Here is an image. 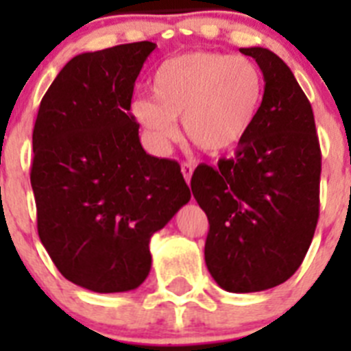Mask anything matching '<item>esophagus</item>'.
Wrapping results in <instances>:
<instances>
[{"label": "esophagus", "mask_w": 351, "mask_h": 351, "mask_svg": "<svg viewBox=\"0 0 351 351\" xmlns=\"http://www.w3.org/2000/svg\"><path fill=\"white\" fill-rule=\"evenodd\" d=\"M181 170H182V176H184L186 182L191 181V173H193V165L191 163H188V161H184L181 165Z\"/></svg>", "instance_id": "esophagus-1"}]
</instances>
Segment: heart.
I'll list each match as a JSON object with an SVG mask.
<instances>
[{
	"instance_id": "1",
	"label": "heart",
	"mask_w": 351,
	"mask_h": 351,
	"mask_svg": "<svg viewBox=\"0 0 351 351\" xmlns=\"http://www.w3.org/2000/svg\"><path fill=\"white\" fill-rule=\"evenodd\" d=\"M153 98H137L133 117L156 145L176 138L181 117L188 141L204 153L234 149L256 123L265 96L260 68L246 58L195 51L163 61L151 80Z\"/></svg>"
}]
</instances>
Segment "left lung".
<instances>
[{
    "label": "left lung",
    "instance_id": "8db88e82",
    "mask_svg": "<svg viewBox=\"0 0 351 351\" xmlns=\"http://www.w3.org/2000/svg\"><path fill=\"white\" fill-rule=\"evenodd\" d=\"M265 80L260 116L232 158L198 165L191 191L209 219L206 263L226 291L285 283L300 267L320 214L322 151L308 96L269 49H241Z\"/></svg>",
    "mask_w": 351,
    "mask_h": 351
}]
</instances>
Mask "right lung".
I'll list each match as a JSON object with an SVG mask.
<instances>
[{
    "label": "right lung",
    "mask_w": 351,
    "mask_h": 351,
    "mask_svg": "<svg viewBox=\"0 0 351 351\" xmlns=\"http://www.w3.org/2000/svg\"><path fill=\"white\" fill-rule=\"evenodd\" d=\"M153 42L68 61L40 101L31 188L42 244L71 283L98 293L141 287L149 239L191 193L176 160L144 151L130 114Z\"/></svg>",
    "instance_id": "right-lung-1"
}]
</instances>
